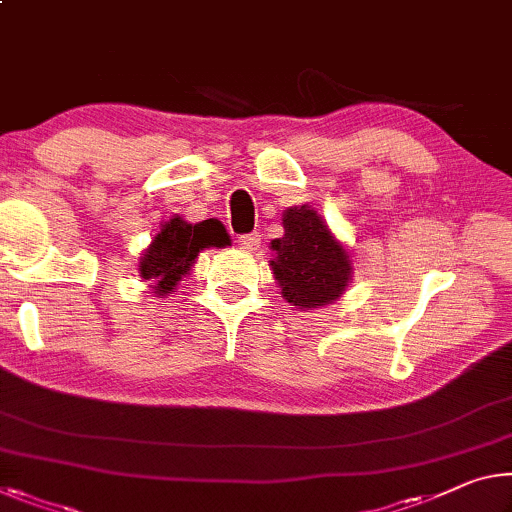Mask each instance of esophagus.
Instances as JSON below:
<instances>
[{
  "label": "esophagus",
  "mask_w": 512,
  "mask_h": 512,
  "mask_svg": "<svg viewBox=\"0 0 512 512\" xmlns=\"http://www.w3.org/2000/svg\"><path fill=\"white\" fill-rule=\"evenodd\" d=\"M239 248L243 250H257L259 248V234L253 232V234H243V237H239Z\"/></svg>",
  "instance_id": "obj_1"
}]
</instances>
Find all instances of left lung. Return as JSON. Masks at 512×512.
I'll return each instance as SVG.
<instances>
[{
  "label": "left lung",
  "instance_id": "obj_1",
  "mask_svg": "<svg viewBox=\"0 0 512 512\" xmlns=\"http://www.w3.org/2000/svg\"><path fill=\"white\" fill-rule=\"evenodd\" d=\"M282 227L285 234L269 246V266L282 298L296 310H316L342 298L353 280L351 253L323 216L310 205L289 207Z\"/></svg>",
  "mask_w": 512,
  "mask_h": 512
}]
</instances>
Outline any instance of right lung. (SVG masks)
Wrapping results in <instances>:
<instances>
[{"mask_svg":"<svg viewBox=\"0 0 512 512\" xmlns=\"http://www.w3.org/2000/svg\"><path fill=\"white\" fill-rule=\"evenodd\" d=\"M225 246H230V234L221 221L207 218L193 225L173 214L161 223L150 246L141 253L139 275L141 280H148L150 294L168 298L186 275H191L202 250Z\"/></svg>","mask_w":512,"mask_h":512,"instance_id":"right-lung-1","label":"right lung"}]
</instances>
